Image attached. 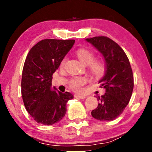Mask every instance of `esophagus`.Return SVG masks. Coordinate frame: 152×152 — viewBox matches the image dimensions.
Returning a JSON list of instances; mask_svg holds the SVG:
<instances>
[{
	"instance_id": "esophagus-1",
	"label": "esophagus",
	"mask_w": 152,
	"mask_h": 152,
	"mask_svg": "<svg viewBox=\"0 0 152 152\" xmlns=\"http://www.w3.org/2000/svg\"><path fill=\"white\" fill-rule=\"evenodd\" d=\"M75 97H76V98H80V99H84L86 98V96L84 95H75Z\"/></svg>"
}]
</instances>
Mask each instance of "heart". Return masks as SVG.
Instances as JSON below:
<instances>
[{
	"label": "heart",
	"instance_id": "obj_1",
	"mask_svg": "<svg viewBox=\"0 0 152 152\" xmlns=\"http://www.w3.org/2000/svg\"><path fill=\"white\" fill-rule=\"evenodd\" d=\"M77 56L79 59L85 65L90 64V71L95 77L102 76L105 72V64L103 61L95 59V54L86 48L79 49L77 51ZM66 59L61 61V66L65 64ZM86 83V79L82 77H75L70 81V86L75 91H80L82 86Z\"/></svg>",
	"mask_w": 152,
	"mask_h": 152
}]
</instances>
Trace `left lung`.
<instances>
[{
  "label": "left lung",
  "mask_w": 152,
  "mask_h": 152,
  "mask_svg": "<svg viewBox=\"0 0 152 152\" xmlns=\"http://www.w3.org/2000/svg\"><path fill=\"white\" fill-rule=\"evenodd\" d=\"M104 57V75L99 80L106 93L97 97L96 109L91 115L100 121H111L122 114L129 102L134 89V76L127 56L118 43L107 37L86 39Z\"/></svg>",
  "instance_id": "8db88e82"
}]
</instances>
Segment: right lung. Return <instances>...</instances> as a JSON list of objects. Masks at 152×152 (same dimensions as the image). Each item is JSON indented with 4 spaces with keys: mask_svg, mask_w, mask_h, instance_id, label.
I'll use <instances>...</instances> for the list:
<instances>
[{
    "mask_svg": "<svg viewBox=\"0 0 152 152\" xmlns=\"http://www.w3.org/2000/svg\"><path fill=\"white\" fill-rule=\"evenodd\" d=\"M75 40L43 39L28 54L23 68L21 94L25 107L37 123L52 125L66 113V103L73 98L54 87L53 75L75 43Z\"/></svg>",
    "mask_w": 152,
    "mask_h": 152,
    "instance_id": "add662e5",
    "label": "right lung"
}]
</instances>
